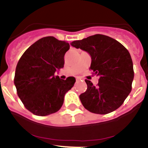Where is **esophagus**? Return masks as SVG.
<instances>
[{
    "label": "esophagus",
    "instance_id": "esophagus-1",
    "mask_svg": "<svg viewBox=\"0 0 148 148\" xmlns=\"http://www.w3.org/2000/svg\"><path fill=\"white\" fill-rule=\"evenodd\" d=\"M79 80H80V78H78V77H77V78H76V81H77V82H78V81H79Z\"/></svg>",
    "mask_w": 148,
    "mask_h": 148
}]
</instances>
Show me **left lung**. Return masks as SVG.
<instances>
[{"label": "left lung", "instance_id": "obj_1", "mask_svg": "<svg viewBox=\"0 0 148 148\" xmlns=\"http://www.w3.org/2000/svg\"><path fill=\"white\" fill-rule=\"evenodd\" d=\"M71 45L90 55V70L99 76L96 86L85 80L87 90L79 95L84 108L96 114H108L118 109L131 92L134 77L127 49L115 39L100 34L73 41Z\"/></svg>", "mask_w": 148, "mask_h": 148}]
</instances>
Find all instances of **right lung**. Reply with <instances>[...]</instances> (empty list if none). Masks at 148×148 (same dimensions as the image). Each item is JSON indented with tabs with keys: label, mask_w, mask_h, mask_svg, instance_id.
<instances>
[{
	"label": "right lung",
	"mask_w": 148,
	"mask_h": 148,
	"mask_svg": "<svg viewBox=\"0 0 148 148\" xmlns=\"http://www.w3.org/2000/svg\"><path fill=\"white\" fill-rule=\"evenodd\" d=\"M69 49L65 40L47 36L30 46L18 61L14 78L17 93L33 114L45 116L59 110L65 94L74 85V77L63 80L55 75L64 67Z\"/></svg>",
	"instance_id": "1"
}]
</instances>
